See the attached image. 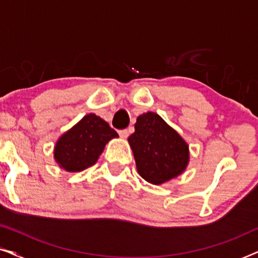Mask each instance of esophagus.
Returning <instances> with one entry per match:
<instances>
[{"mask_svg": "<svg viewBox=\"0 0 258 258\" xmlns=\"http://www.w3.org/2000/svg\"><path fill=\"white\" fill-rule=\"evenodd\" d=\"M118 134H119V136H121V139H126V137L129 136V132L126 129H123V130H119L118 132Z\"/></svg>", "mask_w": 258, "mask_h": 258, "instance_id": "34e87169", "label": "esophagus"}]
</instances>
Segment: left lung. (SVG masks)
I'll return each instance as SVG.
<instances>
[{
    "label": "left lung",
    "instance_id": "obj_1",
    "mask_svg": "<svg viewBox=\"0 0 258 258\" xmlns=\"http://www.w3.org/2000/svg\"><path fill=\"white\" fill-rule=\"evenodd\" d=\"M140 176L160 185L184 172L189 163V146L156 112L140 115L135 133L129 136Z\"/></svg>",
    "mask_w": 258,
    "mask_h": 258
}]
</instances>
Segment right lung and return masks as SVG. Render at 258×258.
<instances>
[{"label":"right lung","mask_w":258,"mask_h":258,"mask_svg":"<svg viewBox=\"0 0 258 258\" xmlns=\"http://www.w3.org/2000/svg\"><path fill=\"white\" fill-rule=\"evenodd\" d=\"M118 137L108 122L95 114H88L66 132L54 147V160L59 168L79 172L93 167L105 144Z\"/></svg>","instance_id":"add662e5"}]
</instances>
